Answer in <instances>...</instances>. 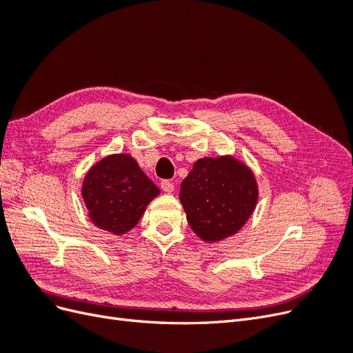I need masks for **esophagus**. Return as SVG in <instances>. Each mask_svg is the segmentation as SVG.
I'll use <instances>...</instances> for the list:
<instances>
[{
  "label": "esophagus",
  "mask_w": 353,
  "mask_h": 353,
  "mask_svg": "<svg viewBox=\"0 0 353 353\" xmlns=\"http://www.w3.org/2000/svg\"><path fill=\"white\" fill-rule=\"evenodd\" d=\"M160 187H162V190H163V191H166V193H172V191L175 190L174 183H170L169 179H163L162 183H160Z\"/></svg>",
  "instance_id": "34e87169"
}]
</instances>
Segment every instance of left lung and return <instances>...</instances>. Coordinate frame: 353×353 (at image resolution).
Segmentation results:
<instances>
[{"instance_id":"8db88e82","label":"left lung","mask_w":353,"mask_h":353,"mask_svg":"<svg viewBox=\"0 0 353 353\" xmlns=\"http://www.w3.org/2000/svg\"><path fill=\"white\" fill-rule=\"evenodd\" d=\"M179 200L190 227L205 241L236 234L258 203L252 170L231 156L205 157L181 184Z\"/></svg>"}]
</instances>
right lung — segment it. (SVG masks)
<instances>
[{
  "label": "right lung",
  "mask_w": 353,
  "mask_h": 353,
  "mask_svg": "<svg viewBox=\"0 0 353 353\" xmlns=\"http://www.w3.org/2000/svg\"><path fill=\"white\" fill-rule=\"evenodd\" d=\"M160 190L130 154H112L94 165L82 184V197L94 225L121 236L137 225Z\"/></svg>",
  "instance_id": "obj_1"
}]
</instances>
